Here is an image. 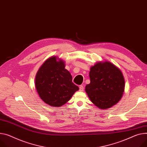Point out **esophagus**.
<instances>
[{"instance_id": "1", "label": "esophagus", "mask_w": 147, "mask_h": 147, "mask_svg": "<svg viewBox=\"0 0 147 147\" xmlns=\"http://www.w3.org/2000/svg\"><path fill=\"white\" fill-rule=\"evenodd\" d=\"M84 89V86H83V85H80V91H83Z\"/></svg>"}]
</instances>
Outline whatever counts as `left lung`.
Wrapping results in <instances>:
<instances>
[{
  "label": "left lung",
  "instance_id": "obj_1",
  "mask_svg": "<svg viewBox=\"0 0 147 147\" xmlns=\"http://www.w3.org/2000/svg\"><path fill=\"white\" fill-rule=\"evenodd\" d=\"M90 82L85 92L91 102L101 109L117 104L125 89V79L121 71L109 62H98L91 67Z\"/></svg>",
  "mask_w": 147,
  "mask_h": 147
}]
</instances>
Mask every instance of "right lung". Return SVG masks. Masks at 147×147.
<instances>
[{"label": "right lung", "mask_w": 147, "mask_h": 147, "mask_svg": "<svg viewBox=\"0 0 147 147\" xmlns=\"http://www.w3.org/2000/svg\"><path fill=\"white\" fill-rule=\"evenodd\" d=\"M65 62L53 56L44 62L35 76V87L45 103L60 107L79 90L72 82L71 73L65 69Z\"/></svg>", "instance_id": "right-lung-1"}]
</instances>
